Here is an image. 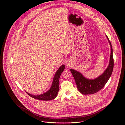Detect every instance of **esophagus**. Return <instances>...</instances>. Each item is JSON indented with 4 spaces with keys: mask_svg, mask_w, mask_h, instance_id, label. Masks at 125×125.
<instances>
[{
    "mask_svg": "<svg viewBox=\"0 0 125 125\" xmlns=\"http://www.w3.org/2000/svg\"><path fill=\"white\" fill-rule=\"evenodd\" d=\"M69 64H68V63H67V66H69Z\"/></svg>",
    "mask_w": 125,
    "mask_h": 125,
    "instance_id": "esophagus-1",
    "label": "esophagus"
}]
</instances>
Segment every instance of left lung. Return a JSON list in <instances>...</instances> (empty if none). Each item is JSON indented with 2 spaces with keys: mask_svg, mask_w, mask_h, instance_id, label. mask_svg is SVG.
Returning a JSON list of instances; mask_svg holds the SVG:
<instances>
[{
  "mask_svg": "<svg viewBox=\"0 0 125 125\" xmlns=\"http://www.w3.org/2000/svg\"><path fill=\"white\" fill-rule=\"evenodd\" d=\"M106 37L109 42L111 47V53L109 65L104 72L94 79H88L85 78L81 73L74 69H70L79 91L82 94H92L98 92L103 88L109 80L113 72L114 60L113 57V49L111 43L106 35Z\"/></svg>",
  "mask_w": 125,
  "mask_h": 125,
  "instance_id": "obj_1",
  "label": "left lung"
}]
</instances>
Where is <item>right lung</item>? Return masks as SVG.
<instances>
[{
  "instance_id": "add662e5",
  "label": "right lung",
  "mask_w": 125,
  "mask_h": 125,
  "mask_svg": "<svg viewBox=\"0 0 125 125\" xmlns=\"http://www.w3.org/2000/svg\"><path fill=\"white\" fill-rule=\"evenodd\" d=\"M65 66L64 65L61 66L57 70L56 72L54 78L53 80V82L51 85V87L49 90L46 93L38 95H33L29 94L26 92L27 94L31 97L37 99L38 100H50L54 99L56 97L58 93L59 92V81L60 75L62 73L63 71L64 70Z\"/></svg>"
}]
</instances>
